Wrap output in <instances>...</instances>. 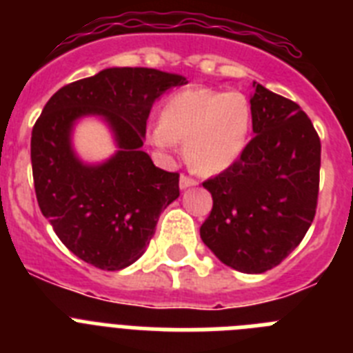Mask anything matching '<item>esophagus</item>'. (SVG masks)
I'll use <instances>...</instances> for the list:
<instances>
[{"label": "esophagus", "instance_id": "esophagus-1", "mask_svg": "<svg viewBox=\"0 0 353 353\" xmlns=\"http://www.w3.org/2000/svg\"><path fill=\"white\" fill-rule=\"evenodd\" d=\"M195 185H197V181H195V179H192V177L185 176V174H183L181 179H179V186H181V190H186V188H190V186H195Z\"/></svg>", "mask_w": 353, "mask_h": 353}]
</instances>
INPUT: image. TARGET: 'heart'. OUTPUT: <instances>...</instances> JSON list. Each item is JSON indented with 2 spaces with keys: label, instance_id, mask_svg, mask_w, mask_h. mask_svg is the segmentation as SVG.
Masks as SVG:
<instances>
[{
  "label": "heart",
  "instance_id": "heart-1",
  "mask_svg": "<svg viewBox=\"0 0 353 353\" xmlns=\"http://www.w3.org/2000/svg\"><path fill=\"white\" fill-rule=\"evenodd\" d=\"M251 123L253 108L244 93L194 88L168 99L150 140L161 150L185 145L195 172L219 174L242 156Z\"/></svg>",
  "mask_w": 353,
  "mask_h": 353
}]
</instances>
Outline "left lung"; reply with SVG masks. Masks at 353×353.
<instances>
[{
	"label": "left lung",
	"instance_id": "obj_1",
	"mask_svg": "<svg viewBox=\"0 0 353 353\" xmlns=\"http://www.w3.org/2000/svg\"><path fill=\"white\" fill-rule=\"evenodd\" d=\"M253 140L204 181L213 208L201 239L232 269L259 274L289 256L316 215L321 141L296 102L253 82Z\"/></svg>",
	"mask_w": 353,
	"mask_h": 353
}]
</instances>
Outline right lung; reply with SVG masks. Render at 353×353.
I'll list each match as a JSON object with an SVG mask.
<instances>
[{
	"mask_svg": "<svg viewBox=\"0 0 353 353\" xmlns=\"http://www.w3.org/2000/svg\"><path fill=\"white\" fill-rule=\"evenodd\" d=\"M183 84V75L152 68H108L61 88L35 121L30 158L41 212L62 244L94 268L134 263L163 210L179 197V174L156 167L141 147L152 103ZM85 116L105 121L119 149L94 165L70 143Z\"/></svg>",
	"mask_w": 353,
	"mask_h": 353,
	"instance_id": "right-lung-1",
	"label": "right lung"
}]
</instances>
